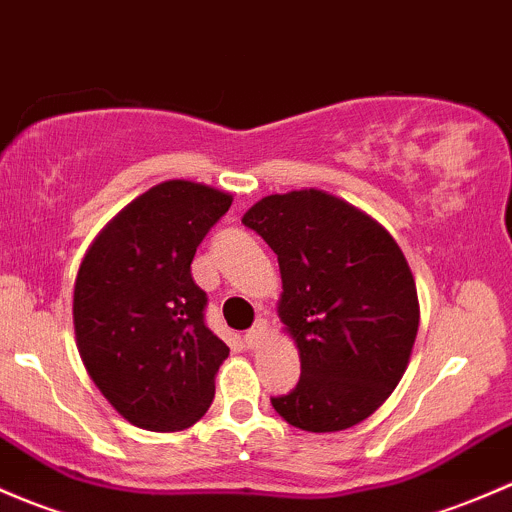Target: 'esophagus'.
<instances>
[{
  "mask_svg": "<svg viewBox=\"0 0 512 512\" xmlns=\"http://www.w3.org/2000/svg\"><path fill=\"white\" fill-rule=\"evenodd\" d=\"M266 335H268L266 320H263V318H258L254 328H251L249 333L244 335V340H246V345H249V347H258V345H261L263 340H266Z\"/></svg>",
  "mask_w": 512,
  "mask_h": 512,
  "instance_id": "obj_1",
  "label": "esophagus"
}]
</instances>
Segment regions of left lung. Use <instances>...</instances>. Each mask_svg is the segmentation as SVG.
<instances>
[{"mask_svg":"<svg viewBox=\"0 0 512 512\" xmlns=\"http://www.w3.org/2000/svg\"><path fill=\"white\" fill-rule=\"evenodd\" d=\"M278 256V315L300 352V379L273 409L303 431H342L382 407L419 330L414 276L397 241L320 189L271 194L244 214Z\"/></svg>","mask_w":512,"mask_h":512,"instance_id":"8db88e82","label":"left lung"}]
</instances>
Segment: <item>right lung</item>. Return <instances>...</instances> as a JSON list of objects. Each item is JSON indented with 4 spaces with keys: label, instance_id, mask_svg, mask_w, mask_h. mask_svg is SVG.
I'll return each instance as SVG.
<instances>
[{
    "label": "right lung",
    "instance_id": "obj_1",
    "mask_svg": "<svg viewBox=\"0 0 512 512\" xmlns=\"http://www.w3.org/2000/svg\"><path fill=\"white\" fill-rule=\"evenodd\" d=\"M231 194L162 182L123 209L88 249L73 291L81 360L130 424L179 431L207 414L229 347L204 323L192 258Z\"/></svg>",
    "mask_w": 512,
    "mask_h": 512
}]
</instances>
